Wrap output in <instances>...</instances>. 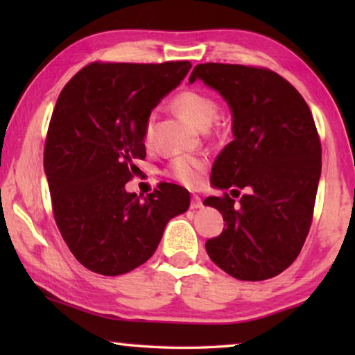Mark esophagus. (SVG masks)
Returning a JSON list of instances; mask_svg holds the SVG:
<instances>
[{"label": "esophagus", "mask_w": 355, "mask_h": 355, "mask_svg": "<svg viewBox=\"0 0 355 355\" xmlns=\"http://www.w3.org/2000/svg\"><path fill=\"white\" fill-rule=\"evenodd\" d=\"M203 207V202L199 196H192L191 199V209H199Z\"/></svg>", "instance_id": "obj_1"}]
</instances>
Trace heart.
Returning a JSON list of instances; mask_svg holds the SVG:
<instances>
[{"label": "heart", "mask_w": 355, "mask_h": 355, "mask_svg": "<svg viewBox=\"0 0 355 355\" xmlns=\"http://www.w3.org/2000/svg\"><path fill=\"white\" fill-rule=\"evenodd\" d=\"M172 107L200 131H207L211 127L219 114L218 101L199 89H184L177 94L172 100ZM153 127L155 117L152 116L147 119L144 127V142L147 146L152 142ZM203 172H205V161L197 156H178L172 161L169 169L171 175L186 186L199 184Z\"/></svg>", "instance_id": "1"}]
</instances>
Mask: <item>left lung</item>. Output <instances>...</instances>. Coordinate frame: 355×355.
Returning a JSON list of instances; mask_svg holds the SVG:
<instances>
[{
	"label": "left lung",
	"mask_w": 355,
	"mask_h": 355,
	"mask_svg": "<svg viewBox=\"0 0 355 355\" xmlns=\"http://www.w3.org/2000/svg\"><path fill=\"white\" fill-rule=\"evenodd\" d=\"M200 80L227 101L233 141L218 155L211 184L248 192L208 197L225 228L205 248L232 277L260 282L284 272L309 235L321 177V142L310 107L296 89L266 69L199 64Z\"/></svg>",
	"instance_id": "8db88e82"
}]
</instances>
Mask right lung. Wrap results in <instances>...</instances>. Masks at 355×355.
Masks as SVG:
<instances>
[{
    "label": "right lung",
    "instance_id": "add662e5",
    "mask_svg": "<svg viewBox=\"0 0 355 355\" xmlns=\"http://www.w3.org/2000/svg\"><path fill=\"white\" fill-rule=\"evenodd\" d=\"M189 61L91 64L65 84L48 128L44 169L59 232L83 266L101 275L133 271L155 254L189 192L164 183L128 192L146 158L150 114L188 75Z\"/></svg>",
    "mask_w": 355,
    "mask_h": 355
}]
</instances>
